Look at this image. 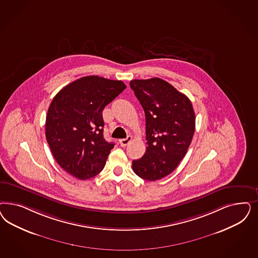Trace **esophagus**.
Segmentation results:
<instances>
[{
  "label": "esophagus",
  "instance_id": "34e87169",
  "mask_svg": "<svg viewBox=\"0 0 258 258\" xmlns=\"http://www.w3.org/2000/svg\"><path fill=\"white\" fill-rule=\"evenodd\" d=\"M131 141H132V137H131V136H128L126 139L119 140V144H120V146L125 147V146H127V145L131 142Z\"/></svg>",
  "mask_w": 258,
  "mask_h": 258
}]
</instances>
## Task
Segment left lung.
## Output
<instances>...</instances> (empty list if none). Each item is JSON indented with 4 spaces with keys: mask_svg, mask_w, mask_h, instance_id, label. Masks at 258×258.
<instances>
[{
    "mask_svg": "<svg viewBox=\"0 0 258 258\" xmlns=\"http://www.w3.org/2000/svg\"><path fill=\"white\" fill-rule=\"evenodd\" d=\"M130 87L142 104L147 147L133 160L134 172L148 181L170 175L185 157L196 128L191 100L159 78L134 80Z\"/></svg>",
    "mask_w": 258,
    "mask_h": 258,
    "instance_id": "left-lung-1",
    "label": "left lung"
}]
</instances>
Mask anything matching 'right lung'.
Here are the masks:
<instances>
[{
  "label": "right lung",
  "mask_w": 258,
  "mask_h": 258,
  "mask_svg": "<svg viewBox=\"0 0 258 258\" xmlns=\"http://www.w3.org/2000/svg\"><path fill=\"white\" fill-rule=\"evenodd\" d=\"M121 81L99 76L69 83L54 97L45 120V137L58 165L78 179L98 175L114 143L103 138L102 110L124 90Z\"/></svg>",
  "instance_id": "right-lung-1"
}]
</instances>
